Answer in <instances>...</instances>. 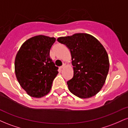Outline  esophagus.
Returning <instances> with one entry per match:
<instances>
[{
  "label": "esophagus",
  "instance_id": "1",
  "mask_svg": "<svg viewBox=\"0 0 128 128\" xmlns=\"http://www.w3.org/2000/svg\"><path fill=\"white\" fill-rule=\"evenodd\" d=\"M65 66H66V64H63L62 66L60 67V69H61V70H62V68H64V67H65Z\"/></svg>",
  "mask_w": 128,
  "mask_h": 128
}]
</instances>
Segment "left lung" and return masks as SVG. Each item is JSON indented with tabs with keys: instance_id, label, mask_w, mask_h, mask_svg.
Returning <instances> with one entry per match:
<instances>
[{
	"instance_id": "1",
	"label": "left lung",
	"mask_w": 128,
	"mask_h": 128,
	"mask_svg": "<svg viewBox=\"0 0 128 128\" xmlns=\"http://www.w3.org/2000/svg\"><path fill=\"white\" fill-rule=\"evenodd\" d=\"M70 50L73 77L67 82L70 92L86 99L99 92L109 71L108 55L96 38L88 34L78 33L57 39Z\"/></svg>"
}]
</instances>
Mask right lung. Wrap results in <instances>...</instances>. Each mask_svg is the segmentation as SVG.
Listing matches in <instances>:
<instances>
[{"label": "right lung", "instance_id": "add662e5", "mask_svg": "<svg viewBox=\"0 0 128 128\" xmlns=\"http://www.w3.org/2000/svg\"><path fill=\"white\" fill-rule=\"evenodd\" d=\"M54 37L42 35L26 40L17 52L15 73L20 86L28 94L40 98L48 94L58 73L49 54L55 42Z\"/></svg>", "mask_w": 128, "mask_h": 128}]
</instances>
